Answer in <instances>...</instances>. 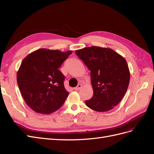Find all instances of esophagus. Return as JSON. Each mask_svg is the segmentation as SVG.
<instances>
[{"instance_id":"obj_1","label":"esophagus","mask_w":154,"mask_h":154,"mask_svg":"<svg viewBox=\"0 0 154 154\" xmlns=\"http://www.w3.org/2000/svg\"><path fill=\"white\" fill-rule=\"evenodd\" d=\"M82 87V85L81 84H78V85H77V87L74 88V89L75 90V91H78V90H79V89H80V88H81Z\"/></svg>"}]
</instances>
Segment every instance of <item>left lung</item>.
Listing matches in <instances>:
<instances>
[{"mask_svg":"<svg viewBox=\"0 0 154 154\" xmlns=\"http://www.w3.org/2000/svg\"><path fill=\"white\" fill-rule=\"evenodd\" d=\"M75 53L91 71L94 94L85 101L86 105L97 112L114 109L123 99L129 85L130 74L126 60L113 49L97 46Z\"/></svg>","mask_w":154,"mask_h":154,"instance_id":"1","label":"left lung"}]
</instances>
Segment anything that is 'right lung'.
<instances>
[{"instance_id":"add662e5","label":"right lung","mask_w":154,"mask_h":154,"mask_svg":"<svg viewBox=\"0 0 154 154\" xmlns=\"http://www.w3.org/2000/svg\"><path fill=\"white\" fill-rule=\"evenodd\" d=\"M72 51L39 49L22 60L17 74L18 88L26 104L36 112L49 114L62 106L69 95L58 68Z\"/></svg>"}]
</instances>
